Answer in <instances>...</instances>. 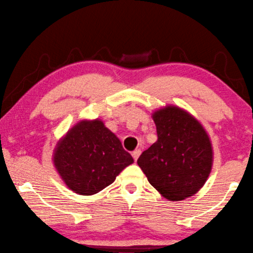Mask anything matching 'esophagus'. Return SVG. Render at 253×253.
Masks as SVG:
<instances>
[{
	"label": "esophagus",
	"instance_id": "34e87169",
	"mask_svg": "<svg viewBox=\"0 0 253 253\" xmlns=\"http://www.w3.org/2000/svg\"><path fill=\"white\" fill-rule=\"evenodd\" d=\"M140 155H141V150H139V149H136V150H134L133 152H132V157H133L135 161L138 160Z\"/></svg>",
	"mask_w": 253,
	"mask_h": 253
}]
</instances>
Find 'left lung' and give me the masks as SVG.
I'll use <instances>...</instances> for the list:
<instances>
[{"label":"left lung","instance_id":"1","mask_svg":"<svg viewBox=\"0 0 253 253\" xmlns=\"http://www.w3.org/2000/svg\"><path fill=\"white\" fill-rule=\"evenodd\" d=\"M158 139L139 157L148 181L168 201L178 202L201 190L213 167L211 138L198 120L177 105L151 114Z\"/></svg>","mask_w":253,"mask_h":253}]
</instances>
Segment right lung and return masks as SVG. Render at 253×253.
Masks as SVG:
<instances>
[{"label": "right lung", "mask_w": 253, "mask_h": 253, "mask_svg": "<svg viewBox=\"0 0 253 253\" xmlns=\"http://www.w3.org/2000/svg\"><path fill=\"white\" fill-rule=\"evenodd\" d=\"M133 158L101 119H82L58 140L53 167L78 195H94L115 180Z\"/></svg>", "instance_id": "add662e5"}]
</instances>
